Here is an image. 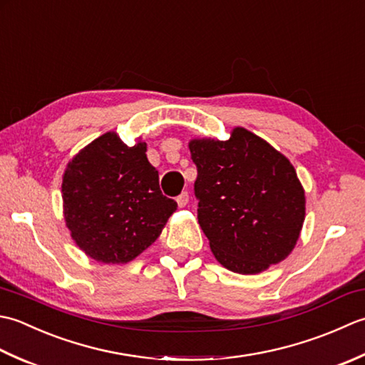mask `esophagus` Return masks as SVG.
I'll use <instances>...</instances> for the list:
<instances>
[{
    "mask_svg": "<svg viewBox=\"0 0 365 365\" xmlns=\"http://www.w3.org/2000/svg\"><path fill=\"white\" fill-rule=\"evenodd\" d=\"M176 202H178V206H180V207L187 206V203H189V193L187 192H181L180 195H178Z\"/></svg>",
    "mask_w": 365,
    "mask_h": 365,
    "instance_id": "34e87169",
    "label": "esophagus"
}]
</instances>
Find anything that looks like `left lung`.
Instances as JSON below:
<instances>
[{"instance_id":"left-lung-1","label":"left lung","mask_w":365,"mask_h":365,"mask_svg":"<svg viewBox=\"0 0 365 365\" xmlns=\"http://www.w3.org/2000/svg\"><path fill=\"white\" fill-rule=\"evenodd\" d=\"M189 150L198 224L217 262L258 274L285 259L306 215L304 189L285 155L242 128L227 141L192 140Z\"/></svg>"}]
</instances>
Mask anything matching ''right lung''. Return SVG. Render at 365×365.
I'll return each mask as SVG.
<instances>
[{
  "label": "right lung",
  "mask_w": 365,
  "mask_h": 365,
  "mask_svg": "<svg viewBox=\"0 0 365 365\" xmlns=\"http://www.w3.org/2000/svg\"><path fill=\"white\" fill-rule=\"evenodd\" d=\"M66 225L101 263H128L158 240L178 203L160 192L146 143L107 132L73 158L63 178Z\"/></svg>",
  "instance_id": "1"
}]
</instances>
